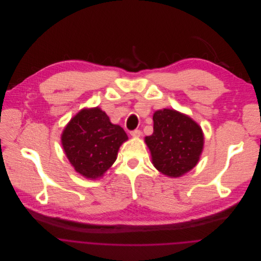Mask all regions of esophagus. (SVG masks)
Returning a JSON list of instances; mask_svg holds the SVG:
<instances>
[{
    "instance_id": "esophagus-1",
    "label": "esophagus",
    "mask_w": 261,
    "mask_h": 261,
    "mask_svg": "<svg viewBox=\"0 0 261 261\" xmlns=\"http://www.w3.org/2000/svg\"><path fill=\"white\" fill-rule=\"evenodd\" d=\"M141 135H142V132L140 129H135L130 132V136L134 138H139Z\"/></svg>"
}]
</instances>
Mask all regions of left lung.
Returning a JSON list of instances; mask_svg holds the SVG:
<instances>
[{
    "instance_id": "obj_1",
    "label": "left lung",
    "mask_w": 261,
    "mask_h": 261,
    "mask_svg": "<svg viewBox=\"0 0 261 261\" xmlns=\"http://www.w3.org/2000/svg\"><path fill=\"white\" fill-rule=\"evenodd\" d=\"M153 134L145 138L152 164L169 177H179L193 169L203 148L200 126L174 109L155 111Z\"/></svg>"
}]
</instances>
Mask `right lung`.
Instances as JSON below:
<instances>
[{
  "mask_svg": "<svg viewBox=\"0 0 261 261\" xmlns=\"http://www.w3.org/2000/svg\"><path fill=\"white\" fill-rule=\"evenodd\" d=\"M127 139L123 128L111 123L98 107L81 110L62 134L69 162L77 173L88 179L103 175L116 161L119 147Z\"/></svg>",
  "mask_w": 261,
  "mask_h": 261,
  "instance_id": "obj_1",
  "label": "right lung"
}]
</instances>
